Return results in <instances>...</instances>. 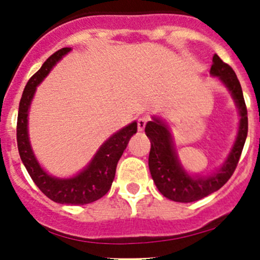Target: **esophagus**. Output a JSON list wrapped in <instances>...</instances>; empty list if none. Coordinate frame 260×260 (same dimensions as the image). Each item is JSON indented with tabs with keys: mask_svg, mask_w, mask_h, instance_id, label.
<instances>
[{
	"mask_svg": "<svg viewBox=\"0 0 260 260\" xmlns=\"http://www.w3.org/2000/svg\"><path fill=\"white\" fill-rule=\"evenodd\" d=\"M149 120V118H148V115H143V117H140L138 118V120H137V128H138V131H143L145 129V127H146V124H147V122H148Z\"/></svg>",
	"mask_w": 260,
	"mask_h": 260,
	"instance_id": "obj_1",
	"label": "esophagus"
}]
</instances>
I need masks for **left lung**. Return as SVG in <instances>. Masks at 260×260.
Returning <instances> with one entry per match:
<instances>
[{
	"label": "left lung",
	"mask_w": 260,
	"mask_h": 260,
	"mask_svg": "<svg viewBox=\"0 0 260 260\" xmlns=\"http://www.w3.org/2000/svg\"><path fill=\"white\" fill-rule=\"evenodd\" d=\"M210 74L219 77L220 80L232 91V95L240 113L239 132L235 145L224 166L216 174L209 177H199V179L186 174L180 162L177 161L167 125L157 118L146 124V135L151 141L148 166L152 179L165 198L177 203L198 201L222 187L237 169L248 135V112L243 96L242 85L235 72L230 65L222 61L215 54L212 57Z\"/></svg>",
	"instance_id": "obj_1"
}]
</instances>
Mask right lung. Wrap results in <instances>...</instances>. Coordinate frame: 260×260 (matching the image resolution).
<instances>
[{
    "mask_svg": "<svg viewBox=\"0 0 260 260\" xmlns=\"http://www.w3.org/2000/svg\"><path fill=\"white\" fill-rule=\"evenodd\" d=\"M70 51V48H62L48 57L43 67L32 75L23 89L17 115V147L22 164L28 175L44 195L59 204L84 205L103 198L111 188L115 176V169L123 151L133 135L137 132V123L133 122L112 136L99 148L93 161L79 175L72 179H54L49 176L36 161L31 149L27 136V114L31 99L36 86L49 74L51 68Z\"/></svg>",
    "mask_w": 260,
    "mask_h": 260,
    "instance_id": "1",
    "label": "right lung"
}]
</instances>
